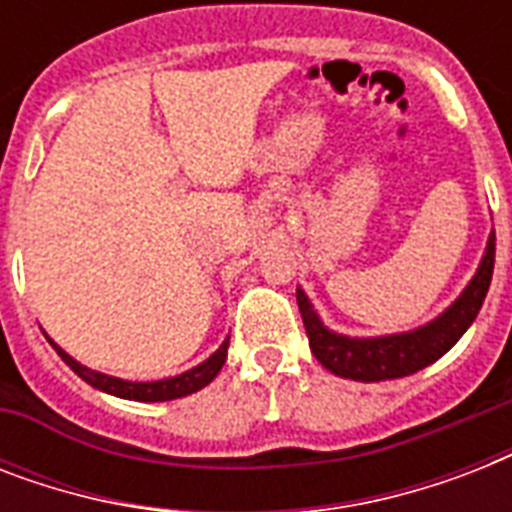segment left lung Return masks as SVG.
<instances>
[{"label":"left lung","mask_w":512,"mask_h":512,"mask_svg":"<svg viewBox=\"0 0 512 512\" xmlns=\"http://www.w3.org/2000/svg\"><path fill=\"white\" fill-rule=\"evenodd\" d=\"M492 273L494 231L489 233L484 257H481L473 279L468 281V287L462 289L460 297L428 324L409 329V332H396V335H340L321 321V316L305 295V289L300 287H297V305H300V316H303L313 356L319 358L324 369H329L337 377L356 382L398 380V377L420 372L444 356L446 350L454 348V342L460 340L468 332L470 324L476 321L486 292H489V284H492Z\"/></svg>","instance_id":"obj_1"}]
</instances>
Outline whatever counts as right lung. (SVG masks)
<instances>
[{
    "mask_svg": "<svg viewBox=\"0 0 512 512\" xmlns=\"http://www.w3.org/2000/svg\"><path fill=\"white\" fill-rule=\"evenodd\" d=\"M47 340H50V337H47ZM228 340H231V337H225L223 345H220L207 361H201L199 366H193V369H188V372L183 374H175V377H164V380L151 382H132L122 380V377H111V374L95 372L90 366L79 364L74 356H68L66 350L60 348L55 340H50V345L58 350V356L63 358L87 385H92V388L103 390L108 396L127 398V401H146V404H151V401H172V398L191 396V393L201 390L204 385H209V382L217 377V372L223 369L225 358H228Z\"/></svg>",
    "mask_w": 512,
    "mask_h": 512,
    "instance_id": "1",
    "label": "right lung"
}]
</instances>
